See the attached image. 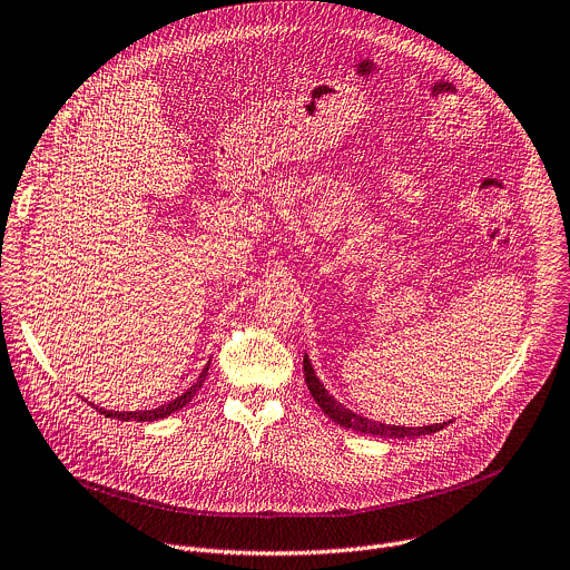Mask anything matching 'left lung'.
<instances>
[{
  "label": "left lung",
  "mask_w": 570,
  "mask_h": 570,
  "mask_svg": "<svg viewBox=\"0 0 570 570\" xmlns=\"http://www.w3.org/2000/svg\"><path fill=\"white\" fill-rule=\"evenodd\" d=\"M304 382L308 386V393L314 395V400L318 402V406L323 409V413L327 419H332L336 425L361 432V434H373V436H382V439H413V436H425V434H434L439 430H443L448 423H436V425H425V428H402V425H386V423H375L361 413H354L352 409L343 406L341 402L334 400V395H330L325 391V386L321 384V380L316 377L312 361L308 356H304Z\"/></svg>",
  "instance_id": "obj_1"
}]
</instances>
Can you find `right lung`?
Instances as JSON below:
<instances>
[{
  "label": "right lung",
  "instance_id": "obj_1",
  "mask_svg": "<svg viewBox=\"0 0 570 570\" xmlns=\"http://www.w3.org/2000/svg\"><path fill=\"white\" fill-rule=\"evenodd\" d=\"M206 373H209V364H206V368L199 373V377H197V382L186 391V393H181L179 397H175V400H170L168 404H161V406H157V409H145V411H107V409H99V413H105L107 419H118V421H136V423H149V421H159V419H166V416H170V413H175V411H179V409H184L190 400H193V395L199 391V386H202V382L206 380Z\"/></svg>",
  "mask_w": 570,
  "mask_h": 570
}]
</instances>
